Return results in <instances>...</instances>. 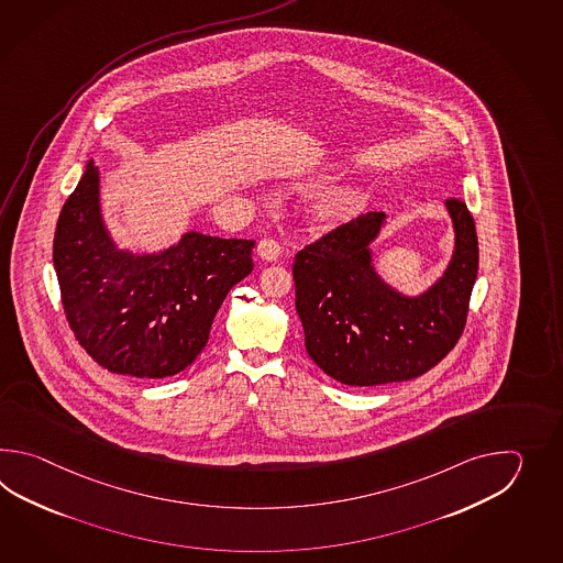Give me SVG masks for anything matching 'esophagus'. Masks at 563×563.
<instances>
[{"label": "esophagus", "mask_w": 563, "mask_h": 563, "mask_svg": "<svg viewBox=\"0 0 563 563\" xmlns=\"http://www.w3.org/2000/svg\"><path fill=\"white\" fill-rule=\"evenodd\" d=\"M279 253H282V247H279V243L276 240H272V238H264V240L257 243V255L265 260V262H276L277 257H279Z\"/></svg>", "instance_id": "34e87169"}]
</instances>
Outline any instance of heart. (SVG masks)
<instances>
[{"label": "heart", "mask_w": 563, "mask_h": 563, "mask_svg": "<svg viewBox=\"0 0 563 563\" xmlns=\"http://www.w3.org/2000/svg\"><path fill=\"white\" fill-rule=\"evenodd\" d=\"M347 203H350V197L346 192L330 191L320 197V201L316 203V211L323 219H335L346 211Z\"/></svg>", "instance_id": "heart-1"}]
</instances>
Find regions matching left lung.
<instances>
[{
  "mask_svg": "<svg viewBox=\"0 0 563 563\" xmlns=\"http://www.w3.org/2000/svg\"><path fill=\"white\" fill-rule=\"evenodd\" d=\"M446 209L455 253L444 276L417 298L386 286L368 245L383 228L371 211L306 245L294 262L296 310L310 358L347 386L412 380L434 368L465 330L478 269L475 221L461 199Z\"/></svg>",
  "mask_w": 563,
  "mask_h": 563,
  "instance_id": "8db88e82",
  "label": "left lung"
}]
</instances>
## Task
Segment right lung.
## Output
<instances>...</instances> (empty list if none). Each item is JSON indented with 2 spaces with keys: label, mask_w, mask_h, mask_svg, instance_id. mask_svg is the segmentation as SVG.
Instances as JSON below:
<instances>
[{
  "label": "right lung",
  "mask_w": 563,
  "mask_h": 563,
  "mask_svg": "<svg viewBox=\"0 0 563 563\" xmlns=\"http://www.w3.org/2000/svg\"><path fill=\"white\" fill-rule=\"evenodd\" d=\"M253 240L185 233L153 255L120 252L98 203V167L62 207L54 267L68 325L102 368L167 378L201 354L229 289L253 269Z\"/></svg>",
  "instance_id": "add662e5"
}]
</instances>
